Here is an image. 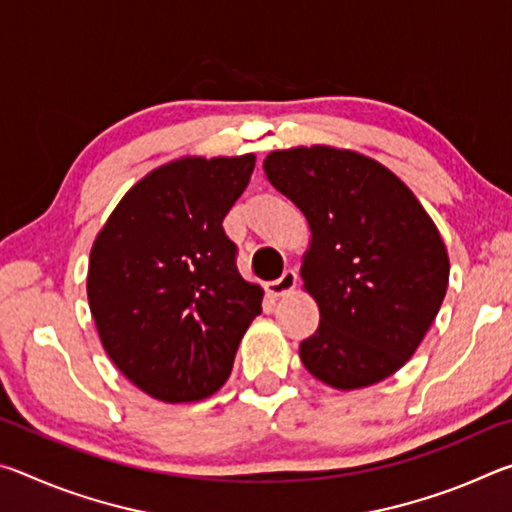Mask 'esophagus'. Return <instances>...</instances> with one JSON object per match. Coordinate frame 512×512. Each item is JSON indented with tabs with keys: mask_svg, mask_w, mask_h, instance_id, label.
Segmentation results:
<instances>
[{
	"mask_svg": "<svg viewBox=\"0 0 512 512\" xmlns=\"http://www.w3.org/2000/svg\"><path fill=\"white\" fill-rule=\"evenodd\" d=\"M296 282H298V273L293 271V268H287V271L280 275V280H273V282L266 284V291H268V296H273V298L284 296V293L293 291Z\"/></svg>",
	"mask_w": 512,
	"mask_h": 512,
	"instance_id": "obj_1",
	"label": "esophagus"
}]
</instances>
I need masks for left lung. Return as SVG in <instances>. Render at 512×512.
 <instances>
[{"label": "left lung", "mask_w": 512, "mask_h": 512, "mask_svg": "<svg viewBox=\"0 0 512 512\" xmlns=\"http://www.w3.org/2000/svg\"><path fill=\"white\" fill-rule=\"evenodd\" d=\"M264 171L311 230L300 275L320 323L300 343L305 368L341 391L391 377L443 305L449 257L438 228L393 171L354 151H273Z\"/></svg>", "instance_id": "1"}]
</instances>
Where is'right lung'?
I'll return each mask as SVG.
<instances>
[{
	"mask_svg": "<svg viewBox=\"0 0 512 512\" xmlns=\"http://www.w3.org/2000/svg\"><path fill=\"white\" fill-rule=\"evenodd\" d=\"M253 169L255 155L164 164L121 198L94 241L88 300L101 343L155 400L219 391L262 314L264 293L239 275L223 230Z\"/></svg>",
	"mask_w": 512,
	"mask_h": 512,
	"instance_id": "1",
	"label": "right lung"
}]
</instances>
